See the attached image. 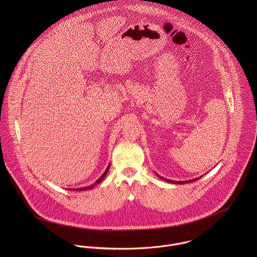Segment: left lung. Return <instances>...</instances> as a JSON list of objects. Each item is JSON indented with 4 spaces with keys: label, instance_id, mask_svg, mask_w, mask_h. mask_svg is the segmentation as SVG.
I'll return each instance as SVG.
<instances>
[{
    "label": "left lung",
    "instance_id": "8db88e82",
    "mask_svg": "<svg viewBox=\"0 0 257 257\" xmlns=\"http://www.w3.org/2000/svg\"><path fill=\"white\" fill-rule=\"evenodd\" d=\"M156 175L160 178V179H162V180H164V181H166V182H169V183L172 184H185V183H191V182H194V181H197L198 179H200L201 177H198V178H195V179H191V180H186V181H173V180H169V179H166V178H164V177H162V176H159L157 173H156Z\"/></svg>",
    "mask_w": 257,
    "mask_h": 257
}]
</instances>
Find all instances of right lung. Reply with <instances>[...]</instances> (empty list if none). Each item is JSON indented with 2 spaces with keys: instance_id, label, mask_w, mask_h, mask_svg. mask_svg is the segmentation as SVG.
<instances>
[{
  "instance_id": "1",
  "label": "right lung",
  "mask_w": 257,
  "mask_h": 257,
  "mask_svg": "<svg viewBox=\"0 0 257 257\" xmlns=\"http://www.w3.org/2000/svg\"><path fill=\"white\" fill-rule=\"evenodd\" d=\"M109 169H110V165H108V167H107V169H106V170H105V172H104V173H103V175H102V176H101V177H100V178H99V179H98V180H97V181H96V182H95V183L92 184V185H90V186H86V187H82V188H80V189H75V188H74V189H72V188H71V189H70V190H74V191H86V190H90V189H92V188H94V187H95V186H96V185H97V184L100 183V182H101V181H102V180H103V179H104V178H105V176H106V175H107V173H108V171H109Z\"/></svg>"
}]
</instances>
